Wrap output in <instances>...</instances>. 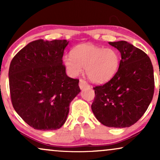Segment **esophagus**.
Masks as SVG:
<instances>
[{
    "instance_id": "esophagus-1",
    "label": "esophagus",
    "mask_w": 160,
    "mask_h": 160,
    "mask_svg": "<svg viewBox=\"0 0 160 160\" xmlns=\"http://www.w3.org/2000/svg\"><path fill=\"white\" fill-rule=\"evenodd\" d=\"M79 86H80V88L81 89H84L85 87H89V84L87 83V82L86 81L83 79H80V83H79Z\"/></svg>"
}]
</instances>
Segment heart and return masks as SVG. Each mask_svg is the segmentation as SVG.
<instances>
[{"label":"heart","mask_w":160,"mask_h":160,"mask_svg":"<svg viewBox=\"0 0 160 160\" xmlns=\"http://www.w3.org/2000/svg\"><path fill=\"white\" fill-rule=\"evenodd\" d=\"M68 74L78 76L85 67V72L93 82L102 83L114 76L120 66L118 52L113 49H104L90 43H84L74 47L71 55L62 58Z\"/></svg>","instance_id":"heart-1"}]
</instances>
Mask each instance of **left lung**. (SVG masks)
<instances>
[{
	"label": "left lung",
	"instance_id": "left-lung-1",
	"mask_svg": "<svg viewBox=\"0 0 160 160\" xmlns=\"http://www.w3.org/2000/svg\"><path fill=\"white\" fill-rule=\"evenodd\" d=\"M121 53L117 72L109 81L93 87L92 111L101 123L125 128L144 115L154 93L153 68L149 56L128 42H109Z\"/></svg>",
	"mask_w": 160,
	"mask_h": 160
}]
</instances>
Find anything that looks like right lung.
<instances>
[{"label": "right lung", "mask_w": 160, "mask_h": 160, "mask_svg": "<svg viewBox=\"0 0 160 160\" xmlns=\"http://www.w3.org/2000/svg\"><path fill=\"white\" fill-rule=\"evenodd\" d=\"M68 43L66 40H34L11 61L9 84L12 104L34 129L61 128L70 103L80 92L79 80L68 77L62 62Z\"/></svg>", "instance_id": "1"}]
</instances>
